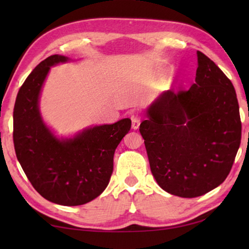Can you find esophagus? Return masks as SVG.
Returning <instances> with one entry per match:
<instances>
[{"label": "esophagus", "instance_id": "obj_1", "mask_svg": "<svg viewBox=\"0 0 249 249\" xmlns=\"http://www.w3.org/2000/svg\"><path fill=\"white\" fill-rule=\"evenodd\" d=\"M130 120H132V127L134 129H137L140 127L141 125V117L138 116L137 114H133L132 117H130Z\"/></svg>", "mask_w": 249, "mask_h": 249}]
</instances>
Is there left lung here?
Here are the masks:
<instances>
[{"mask_svg":"<svg viewBox=\"0 0 249 249\" xmlns=\"http://www.w3.org/2000/svg\"><path fill=\"white\" fill-rule=\"evenodd\" d=\"M196 82L188 90L162 92L147 108L140 132L159 187L196 197L229 176L241 145L242 123L231 80L196 52Z\"/></svg>","mask_w":249,"mask_h":249,"instance_id":"obj_1","label":"left lung"}]
</instances>
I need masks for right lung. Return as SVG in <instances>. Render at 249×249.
<instances>
[{"mask_svg":"<svg viewBox=\"0 0 249 249\" xmlns=\"http://www.w3.org/2000/svg\"><path fill=\"white\" fill-rule=\"evenodd\" d=\"M70 59L53 54L34 69L16 98L13 141L16 157L35 190L53 203L75 206L94 200L107 187L116 147L132 121L84 128L57 137L40 114L39 98L50 67Z\"/></svg>","mask_w":249,"mask_h":249,"instance_id":"obj_1","label":"right lung"}]
</instances>
